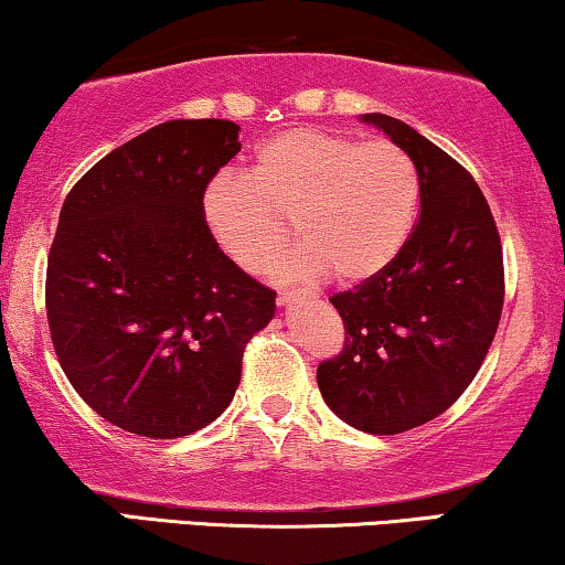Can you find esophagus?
<instances>
[{
  "label": "esophagus",
  "mask_w": 565,
  "mask_h": 565,
  "mask_svg": "<svg viewBox=\"0 0 565 565\" xmlns=\"http://www.w3.org/2000/svg\"><path fill=\"white\" fill-rule=\"evenodd\" d=\"M298 292H306V290H280V292H277V303H280V306H288L290 300L298 296Z\"/></svg>",
  "instance_id": "34e87169"
}]
</instances>
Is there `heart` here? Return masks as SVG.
Instances as JSON below:
<instances>
[{
	"instance_id": "1",
	"label": "heart",
	"mask_w": 565,
	"mask_h": 565,
	"mask_svg": "<svg viewBox=\"0 0 565 565\" xmlns=\"http://www.w3.org/2000/svg\"><path fill=\"white\" fill-rule=\"evenodd\" d=\"M416 205L419 180L401 146L321 128L273 136L254 151L249 174H215L200 200L213 242L246 273L273 265L296 221L303 244L275 275L313 280L331 273L347 285L381 275L398 257Z\"/></svg>"
}]
</instances>
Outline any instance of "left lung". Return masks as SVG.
<instances>
[{"mask_svg": "<svg viewBox=\"0 0 565 565\" xmlns=\"http://www.w3.org/2000/svg\"><path fill=\"white\" fill-rule=\"evenodd\" d=\"M362 120L414 161L422 211L381 275L329 298L344 347L321 362L316 381L339 419L367 435H398L447 412L481 370L504 308V257L466 167L391 115Z\"/></svg>", "mask_w": 565, "mask_h": 565, "instance_id": "left-lung-1", "label": "left lung"}]
</instances>
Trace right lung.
<instances>
[{
    "label": "right lung",
    "mask_w": 565,
    "mask_h": 565,
    "mask_svg": "<svg viewBox=\"0 0 565 565\" xmlns=\"http://www.w3.org/2000/svg\"><path fill=\"white\" fill-rule=\"evenodd\" d=\"M231 120H169L99 159L64 200L45 308L74 391L115 427L174 439L226 412L275 290L205 228V184L236 157Z\"/></svg>",
    "instance_id": "1"
}]
</instances>
